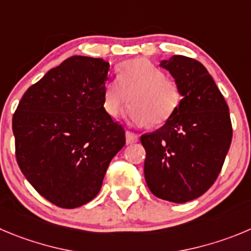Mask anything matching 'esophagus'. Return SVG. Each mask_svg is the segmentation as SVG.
I'll return each instance as SVG.
<instances>
[{
	"mask_svg": "<svg viewBox=\"0 0 251 251\" xmlns=\"http://www.w3.org/2000/svg\"><path fill=\"white\" fill-rule=\"evenodd\" d=\"M139 141V135H136L132 131H126V144L131 145Z\"/></svg>",
	"mask_w": 251,
	"mask_h": 251,
	"instance_id": "obj_1",
	"label": "esophagus"
}]
</instances>
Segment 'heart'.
Instances as JSON below:
<instances>
[{"label": "heart", "mask_w": 251, "mask_h": 251, "mask_svg": "<svg viewBox=\"0 0 251 251\" xmlns=\"http://www.w3.org/2000/svg\"><path fill=\"white\" fill-rule=\"evenodd\" d=\"M130 95L131 105L126 116L135 125L150 123L160 125L167 121L178 107V85L165 78V73L144 58L131 59L120 65L116 80L107 81L102 91V106L106 114L116 118Z\"/></svg>", "instance_id": "heart-1"}]
</instances>
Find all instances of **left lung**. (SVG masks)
I'll return each mask as SVG.
<instances>
[{
	"instance_id": "8db88e82",
	"label": "left lung",
	"mask_w": 251,
	"mask_h": 251,
	"mask_svg": "<svg viewBox=\"0 0 251 251\" xmlns=\"http://www.w3.org/2000/svg\"><path fill=\"white\" fill-rule=\"evenodd\" d=\"M181 91V101L161 128L145 133V179L150 191L173 203L193 201L212 187L231 144L229 107L198 60H161Z\"/></svg>"
}]
</instances>
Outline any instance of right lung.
Returning <instances> with one entry per match:
<instances>
[{"instance_id": "obj_1", "label": "right lung", "mask_w": 251, "mask_h": 251, "mask_svg": "<svg viewBox=\"0 0 251 251\" xmlns=\"http://www.w3.org/2000/svg\"><path fill=\"white\" fill-rule=\"evenodd\" d=\"M110 64L73 55L28 88L13 115L16 158L33 188L60 208L98 196L125 130L102 106Z\"/></svg>"}]
</instances>
